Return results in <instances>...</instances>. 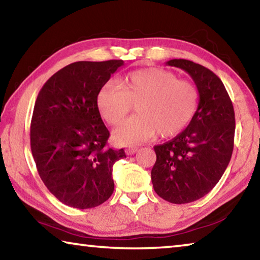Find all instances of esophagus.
<instances>
[{"instance_id":"obj_1","label":"esophagus","mask_w":260,"mask_h":260,"mask_svg":"<svg viewBox=\"0 0 260 260\" xmlns=\"http://www.w3.org/2000/svg\"><path fill=\"white\" fill-rule=\"evenodd\" d=\"M139 150L138 147H129L126 149V153L127 155H134V153Z\"/></svg>"}]
</instances>
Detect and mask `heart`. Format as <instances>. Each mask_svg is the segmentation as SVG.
I'll return each instance as SVG.
<instances>
[{"instance_id":"obj_1","label":"heart","mask_w":260,"mask_h":260,"mask_svg":"<svg viewBox=\"0 0 260 260\" xmlns=\"http://www.w3.org/2000/svg\"><path fill=\"white\" fill-rule=\"evenodd\" d=\"M119 86L109 82L101 88L98 107L111 125L119 124L132 107H136L138 114L113 131V139L122 146H136L157 132L161 136L178 134L196 112V87L167 70H138L122 79Z\"/></svg>"}]
</instances>
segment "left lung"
Wrapping results in <instances>:
<instances>
[{
  "instance_id": "8db88e82",
  "label": "left lung",
  "mask_w": 260,
  "mask_h": 260,
  "mask_svg": "<svg viewBox=\"0 0 260 260\" xmlns=\"http://www.w3.org/2000/svg\"><path fill=\"white\" fill-rule=\"evenodd\" d=\"M166 64L191 77L200 100L187 128L153 147L157 159L151 181L161 199L186 204L212 190L226 171L234 148L235 113L222 81L209 69L187 59Z\"/></svg>"
}]
</instances>
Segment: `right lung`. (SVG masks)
<instances>
[{"label":"right lung","mask_w":260,"mask_h":260,"mask_svg":"<svg viewBox=\"0 0 260 260\" xmlns=\"http://www.w3.org/2000/svg\"><path fill=\"white\" fill-rule=\"evenodd\" d=\"M124 60L76 61L41 88L30 122V150L40 178L57 200L90 209L112 195V166L124 149L107 146L98 95Z\"/></svg>","instance_id":"obj_1"}]
</instances>
